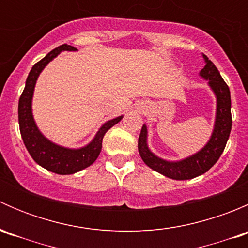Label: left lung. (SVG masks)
I'll list each match as a JSON object with an SVG mask.
<instances>
[{"label": "left lung", "mask_w": 248, "mask_h": 248, "mask_svg": "<svg viewBox=\"0 0 248 248\" xmlns=\"http://www.w3.org/2000/svg\"><path fill=\"white\" fill-rule=\"evenodd\" d=\"M202 56L206 64L202 69L201 76L209 81V85L217 97L216 121H215V128L209 142L201 151L188 158L182 159L180 162H168L158 158L149 150L146 144L147 129L145 124L142 126L139 136L138 150L145 164L154 169L155 171L174 180L193 179L209 170L221 157L228 141L229 134H231L232 124L231 91L216 66L207 59V56L205 55Z\"/></svg>", "instance_id": "obj_1"}]
</instances>
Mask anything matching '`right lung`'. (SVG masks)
I'll return each mask as SVG.
<instances>
[{
    "instance_id": "obj_1",
    "label": "right lung",
    "mask_w": 248,
    "mask_h": 248,
    "mask_svg": "<svg viewBox=\"0 0 248 248\" xmlns=\"http://www.w3.org/2000/svg\"><path fill=\"white\" fill-rule=\"evenodd\" d=\"M68 50L73 51L76 47L67 44L55 47L54 50L49 52L46 57L37 62L32 69L30 71L29 77L26 79V85L22 91L21 96L19 99V107H17V114H19V126L21 138L24 140V144L26 146L27 151L31 155L32 158L36 163L50 170L55 174L60 175H69L74 172L82 170L91 166L97 157L99 156L102 150V141L103 137L107 132L111 128L114 124L121 121L122 116L112 119L106 122L97 132L94 139L81 149H66V147L59 146L54 142L49 141L41 132L38 131L34 122L33 116H32V96H33L34 85H36L37 78L39 73L43 71L44 67L51 61L54 57L61 51Z\"/></svg>"
}]
</instances>
